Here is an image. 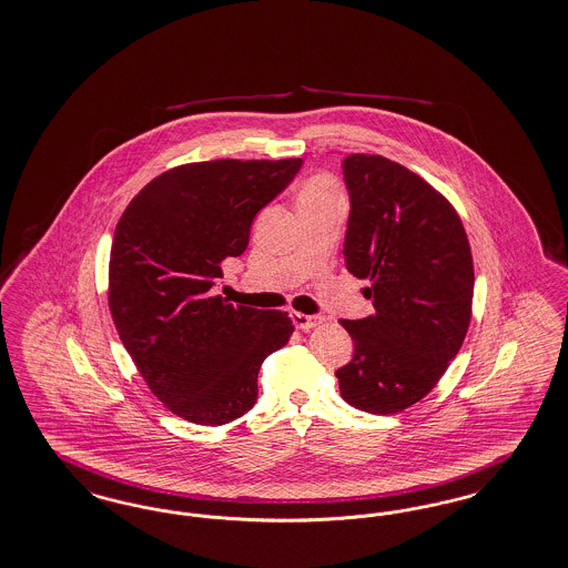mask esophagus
I'll return each mask as SVG.
<instances>
[{
	"mask_svg": "<svg viewBox=\"0 0 568 568\" xmlns=\"http://www.w3.org/2000/svg\"><path fill=\"white\" fill-rule=\"evenodd\" d=\"M292 318H294L295 327H297V329H302V332H308V329L317 327L318 323H323V318L317 317V315H302V313H294Z\"/></svg>",
	"mask_w": 568,
	"mask_h": 568,
	"instance_id": "obj_1",
	"label": "esophagus"
}]
</instances>
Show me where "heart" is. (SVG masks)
Listing matches in <instances>:
<instances>
[{
    "label": "heart",
    "instance_id": "b5f03b06",
    "mask_svg": "<svg viewBox=\"0 0 568 568\" xmlns=\"http://www.w3.org/2000/svg\"><path fill=\"white\" fill-rule=\"evenodd\" d=\"M329 194H338L334 182H332L329 178H313V180H308V182L304 183V187L300 190L297 204L304 203V201H311V199L329 196Z\"/></svg>",
    "mask_w": 568,
    "mask_h": 568
}]
</instances>
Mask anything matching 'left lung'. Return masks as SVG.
<instances>
[{"instance_id": "1", "label": "left lung", "mask_w": 568, "mask_h": 568, "mask_svg": "<svg viewBox=\"0 0 568 568\" xmlns=\"http://www.w3.org/2000/svg\"><path fill=\"white\" fill-rule=\"evenodd\" d=\"M351 196L348 273L367 278L369 317L341 318L355 355L336 372L342 399L369 414L420 402L460 351L474 300V260L453 204L406 166L374 154L342 162Z\"/></svg>"}]
</instances>
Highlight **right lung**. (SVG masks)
<instances>
[{"label": "right lung", "mask_w": 568, "mask_h": 568, "mask_svg": "<svg viewBox=\"0 0 568 568\" xmlns=\"http://www.w3.org/2000/svg\"><path fill=\"white\" fill-rule=\"evenodd\" d=\"M300 166L182 164L148 183L115 226L108 300L118 336L150 390L190 423L217 427L250 412L262 362L294 334L287 313L232 306L211 287Z\"/></svg>", "instance_id": "add662e5"}]
</instances>
